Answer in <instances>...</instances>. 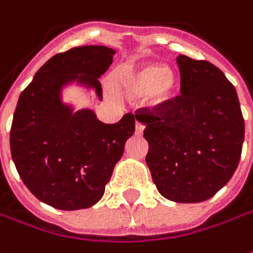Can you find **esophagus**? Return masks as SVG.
Segmentation results:
<instances>
[{"instance_id": "34e87169", "label": "esophagus", "mask_w": 253, "mask_h": 253, "mask_svg": "<svg viewBox=\"0 0 253 253\" xmlns=\"http://www.w3.org/2000/svg\"><path fill=\"white\" fill-rule=\"evenodd\" d=\"M144 131V125L143 123H140L138 120H135V133L137 134H143Z\"/></svg>"}]
</instances>
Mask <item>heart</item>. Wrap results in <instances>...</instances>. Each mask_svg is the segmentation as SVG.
Listing matches in <instances>:
<instances>
[{"mask_svg": "<svg viewBox=\"0 0 253 253\" xmlns=\"http://www.w3.org/2000/svg\"><path fill=\"white\" fill-rule=\"evenodd\" d=\"M119 85L127 95H145L148 106L160 108L173 99L178 89V77L168 66L145 64L120 75Z\"/></svg>", "mask_w": 253, "mask_h": 253, "instance_id": "b5f03b06", "label": "heart"}]
</instances>
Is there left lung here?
<instances>
[{
	"label": "left lung",
	"mask_w": 253,
	"mask_h": 253,
	"mask_svg": "<svg viewBox=\"0 0 253 253\" xmlns=\"http://www.w3.org/2000/svg\"><path fill=\"white\" fill-rule=\"evenodd\" d=\"M180 95L135 119L145 126L147 165L162 196L200 203L238 167L245 125L238 95L220 68L179 54Z\"/></svg>",
	"instance_id": "left-lung-1"
}]
</instances>
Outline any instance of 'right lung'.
Returning a JSON list of instances; mask_svg holds the SVG:
<instances>
[{"mask_svg":"<svg viewBox=\"0 0 253 253\" xmlns=\"http://www.w3.org/2000/svg\"><path fill=\"white\" fill-rule=\"evenodd\" d=\"M115 50L81 46L53 56L21 93L11 126V154L25 186L60 210L88 209L99 202L113 168L134 133V116L102 123L91 109L74 110L63 89L77 84L95 91Z\"/></svg>","mask_w":253,"mask_h":253,"instance_id":"obj_1","label":"right lung"}]
</instances>
